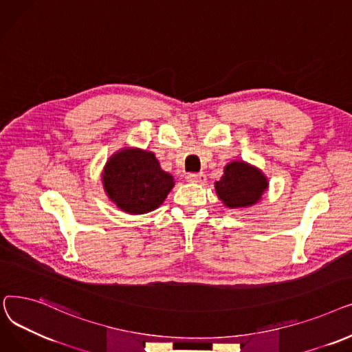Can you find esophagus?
<instances>
[{
    "mask_svg": "<svg viewBox=\"0 0 352 352\" xmlns=\"http://www.w3.org/2000/svg\"><path fill=\"white\" fill-rule=\"evenodd\" d=\"M188 182H192V183H199V185H204V183L206 182V175L205 173H189L186 176Z\"/></svg>",
    "mask_w": 352,
    "mask_h": 352,
    "instance_id": "esophagus-1",
    "label": "esophagus"
}]
</instances>
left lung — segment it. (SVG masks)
Masks as SVG:
<instances>
[{"label": "left lung", "mask_w": 352, "mask_h": 352, "mask_svg": "<svg viewBox=\"0 0 352 352\" xmlns=\"http://www.w3.org/2000/svg\"><path fill=\"white\" fill-rule=\"evenodd\" d=\"M216 193L229 208H243L256 204L267 188L266 177L255 167L243 162H232L214 183Z\"/></svg>", "instance_id": "8db88e82"}]
</instances>
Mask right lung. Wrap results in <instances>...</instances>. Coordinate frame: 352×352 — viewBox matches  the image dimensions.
<instances>
[{"label": "right lung", "mask_w": 352, "mask_h": 352, "mask_svg": "<svg viewBox=\"0 0 352 352\" xmlns=\"http://www.w3.org/2000/svg\"><path fill=\"white\" fill-rule=\"evenodd\" d=\"M103 183L113 202L133 214L159 208L175 186L173 177L162 170L153 153L136 148L122 150L107 162Z\"/></svg>", "instance_id": "obj_1"}]
</instances>
